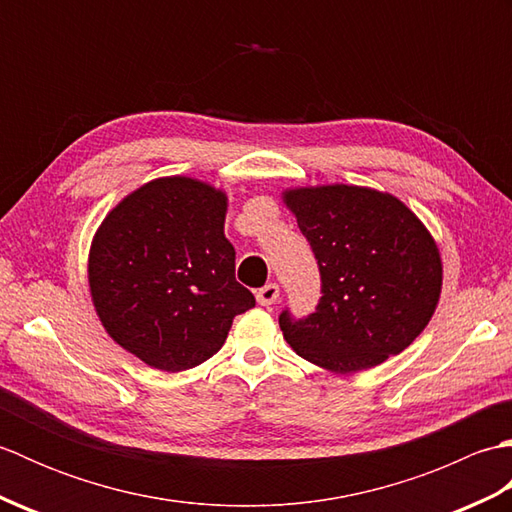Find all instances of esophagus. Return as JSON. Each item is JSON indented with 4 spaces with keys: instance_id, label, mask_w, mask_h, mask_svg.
I'll use <instances>...</instances> for the list:
<instances>
[{
    "instance_id": "obj_1",
    "label": "esophagus",
    "mask_w": 512,
    "mask_h": 512,
    "mask_svg": "<svg viewBox=\"0 0 512 512\" xmlns=\"http://www.w3.org/2000/svg\"><path fill=\"white\" fill-rule=\"evenodd\" d=\"M257 303L259 306H270V303H275L279 299V286L277 284H266L264 288L257 290Z\"/></svg>"
}]
</instances>
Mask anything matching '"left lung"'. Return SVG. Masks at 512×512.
<instances>
[{
  "mask_svg": "<svg viewBox=\"0 0 512 512\" xmlns=\"http://www.w3.org/2000/svg\"><path fill=\"white\" fill-rule=\"evenodd\" d=\"M281 200L308 237L323 292L308 319L279 317L292 350L354 374L416 341L442 292L440 248L420 217L396 195L356 184L284 189Z\"/></svg>",
  "mask_w": 512,
  "mask_h": 512,
  "instance_id": "obj_1",
  "label": "left lung"
}]
</instances>
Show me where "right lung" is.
I'll return each mask as SVG.
<instances>
[{
    "mask_svg": "<svg viewBox=\"0 0 512 512\" xmlns=\"http://www.w3.org/2000/svg\"><path fill=\"white\" fill-rule=\"evenodd\" d=\"M226 191L165 176L127 193L96 228L88 284L105 332L160 372H184L220 350L255 306L235 281L224 235Z\"/></svg>",
    "mask_w": 512,
    "mask_h": 512,
    "instance_id": "right-lung-1",
    "label": "right lung"
}]
</instances>
